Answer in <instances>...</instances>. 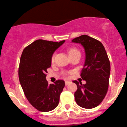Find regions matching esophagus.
<instances>
[{
    "instance_id": "34e87169",
    "label": "esophagus",
    "mask_w": 127,
    "mask_h": 127,
    "mask_svg": "<svg viewBox=\"0 0 127 127\" xmlns=\"http://www.w3.org/2000/svg\"><path fill=\"white\" fill-rule=\"evenodd\" d=\"M71 83V81H65V85H68L69 83Z\"/></svg>"
}]
</instances>
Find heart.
Wrapping results in <instances>:
<instances>
[{
	"instance_id": "heart-1",
	"label": "heart",
	"mask_w": 127,
	"mask_h": 127,
	"mask_svg": "<svg viewBox=\"0 0 127 127\" xmlns=\"http://www.w3.org/2000/svg\"><path fill=\"white\" fill-rule=\"evenodd\" d=\"M76 53H80V51L78 50V49H76V48H74V47H73V48H71V49L69 50V55H72V54H76ZM54 56H55L54 54H53V55L52 56V58H51L52 61H54Z\"/></svg>"
}]
</instances>
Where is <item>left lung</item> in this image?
<instances>
[{
  "label": "left lung",
  "mask_w": 127,
  "mask_h": 127,
  "mask_svg": "<svg viewBox=\"0 0 127 127\" xmlns=\"http://www.w3.org/2000/svg\"><path fill=\"white\" fill-rule=\"evenodd\" d=\"M72 42L81 44L86 55L80 74L86 84L73 81L78 88L74 93L75 101L84 108H93L101 103L107 93L110 74L108 57L102 43L88 35L76 37Z\"/></svg>",
  "instance_id": "1"
}]
</instances>
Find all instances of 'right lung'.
I'll list each match as a JSON object with an SVG mask.
<instances>
[{
  "instance_id": "right-lung-1",
  "label": "right lung",
  "mask_w": 127,
  "mask_h": 127,
  "mask_svg": "<svg viewBox=\"0 0 127 127\" xmlns=\"http://www.w3.org/2000/svg\"><path fill=\"white\" fill-rule=\"evenodd\" d=\"M64 42L36 40L27 46L21 55L19 67L20 83L29 102L40 112L51 111L59 104L64 81L59 80L49 85L46 73L51 66L54 52Z\"/></svg>"
}]
</instances>
